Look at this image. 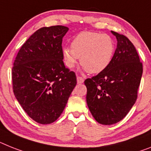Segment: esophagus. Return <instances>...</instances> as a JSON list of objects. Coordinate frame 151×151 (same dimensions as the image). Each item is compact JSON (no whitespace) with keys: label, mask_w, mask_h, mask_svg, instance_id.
<instances>
[{"label":"esophagus","mask_w":151,"mask_h":151,"mask_svg":"<svg viewBox=\"0 0 151 151\" xmlns=\"http://www.w3.org/2000/svg\"><path fill=\"white\" fill-rule=\"evenodd\" d=\"M83 81H84V80H83V78H82V77H79V76L77 77V81H78V83H80V84H81V83H83Z\"/></svg>","instance_id":"obj_1"}]
</instances>
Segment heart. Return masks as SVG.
<instances>
[{
  "instance_id": "heart-1",
  "label": "heart",
  "mask_w": 151,
  "mask_h": 151,
  "mask_svg": "<svg viewBox=\"0 0 151 151\" xmlns=\"http://www.w3.org/2000/svg\"><path fill=\"white\" fill-rule=\"evenodd\" d=\"M115 50L114 40L108 35L94 31H82L74 36L71 48L62 50L64 64L73 68L80 61L90 73H99L108 68Z\"/></svg>"
}]
</instances>
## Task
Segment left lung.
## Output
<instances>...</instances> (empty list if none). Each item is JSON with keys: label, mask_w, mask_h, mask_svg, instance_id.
<instances>
[{"label": "left lung", "mask_w": 151, "mask_h": 151, "mask_svg": "<svg viewBox=\"0 0 151 151\" xmlns=\"http://www.w3.org/2000/svg\"><path fill=\"white\" fill-rule=\"evenodd\" d=\"M117 40L108 68L86 79L87 104L99 124L111 125L126 116L137 98L143 73L136 48L127 37L111 30Z\"/></svg>", "instance_id": "left-lung-1"}]
</instances>
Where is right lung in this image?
<instances>
[{
    "mask_svg": "<svg viewBox=\"0 0 151 151\" xmlns=\"http://www.w3.org/2000/svg\"><path fill=\"white\" fill-rule=\"evenodd\" d=\"M68 30L61 25L40 28L23 44L14 62L15 97L41 124L60 116L77 84L75 73L65 68L62 57V39Z\"/></svg>",
    "mask_w": 151,
    "mask_h": 151,
    "instance_id": "obj_1",
    "label": "right lung"
}]
</instances>
